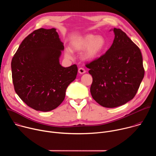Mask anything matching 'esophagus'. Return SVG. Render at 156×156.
<instances>
[{
  "label": "esophagus",
  "instance_id": "34e87169",
  "mask_svg": "<svg viewBox=\"0 0 156 156\" xmlns=\"http://www.w3.org/2000/svg\"><path fill=\"white\" fill-rule=\"evenodd\" d=\"M78 72H79V73H80V74H83V73H86V70L83 69V68H80L79 69H78Z\"/></svg>",
  "mask_w": 156,
  "mask_h": 156
}]
</instances>
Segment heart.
Wrapping results in <instances>:
<instances>
[{"instance_id":"heart-1","label":"heart","mask_w":156,"mask_h":156,"mask_svg":"<svg viewBox=\"0 0 156 156\" xmlns=\"http://www.w3.org/2000/svg\"><path fill=\"white\" fill-rule=\"evenodd\" d=\"M106 46L105 38L101 35L87 34L72 42V48L76 51L84 49L82 57L86 60H93L97 58L103 52ZM66 57H71L72 51L67 48L65 51Z\"/></svg>"}]
</instances>
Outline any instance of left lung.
Here are the masks:
<instances>
[{
    "instance_id": "obj_1",
    "label": "left lung",
    "mask_w": 156,
    "mask_h": 156,
    "mask_svg": "<svg viewBox=\"0 0 156 156\" xmlns=\"http://www.w3.org/2000/svg\"><path fill=\"white\" fill-rule=\"evenodd\" d=\"M111 47L86 66L93 77L90 91L101 105L114 108L134 98L144 76L140 48L120 29L114 28Z\"/></svg>"
}]
</instances>
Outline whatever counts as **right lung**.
I'll use <instances>...</instances> for the list:
<instances>
[{"instance_id": "1", "label": "right lung", "mask_w": 156, "mask_h": 156, "mask_svg": "<svg viewBox=\"0 0 156 156\" xmlns=\"http://www.w3.org/2000/svg\"><path fill=\"white\" fill-rule=\"evenodd\" d=\"M64 49L56 29L40 28L22 41L12 58V81L16 93L28 106L42 112L57 108L78 73L77 65L60 64Z\"/></svg>"}]
</instances>
